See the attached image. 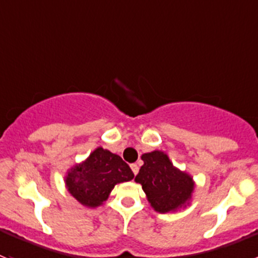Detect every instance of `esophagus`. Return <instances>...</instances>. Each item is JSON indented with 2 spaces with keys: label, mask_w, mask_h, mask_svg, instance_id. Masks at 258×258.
<instances>
[{
  "label": "esophagus",
  "mask_w": 258,
  "mask_h": 258,
  "mask_svg": "<svg viewBox=\"0 0 258 258\" xmlns=\"http://www.w3.org/2000/svg\"><path fill=\"white\" fill-rule=\"evenodd\" d=\"M131 170H132V172L135 173V175H137V173H139V166H137L136 163H132Z\"/></svg>",
  "instance_id": "obj_1"
}]
</instances>
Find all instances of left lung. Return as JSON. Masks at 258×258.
<instances>
[{
  "instance_id": "1",
  "label": "left lung",
  "mask_w": 258,
  "mask_h": 258,
  "mask_svg": "<svg viewBox=\"0 0 258 258\" xmlns=\"http://www.w3.org/2000/svg\"><path fill=\"white\" fill-rule=\"evenodd\" d=\"M144 166L135 181L142 184L151 206L166 213L183 206L194 191L191 176L173 167L165 152L153 151L142 155Z\"/></svg>"
}]
</instances>
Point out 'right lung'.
<instances>
[{
	"label": "right lung",
	"mask_w": 258,
	"mask_h": 258,
	"mask_svg": "<svg viewBox=\"0 0 258 258\" xmlns=\"http://www.w3.org/2000/svg\"><path fill=\"white\" fill-rule=\"evenodd\" d=\"M134 176L130 166L119 156L98 147L85 162L70 171L66 186L81 204L96 207L107 200L114 184L131 181Z\"/></svg>",
	"instance_id": "obj_1"
}]
</instances>
